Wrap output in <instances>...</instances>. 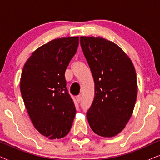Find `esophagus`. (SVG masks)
Masks as SVG:
<instances>
[{
  "instance_id": "34e87169",
  "label": "esophagus",
  "mask_w": 160,
  "mask_h": 160,
  "mask_svg": "<svg viewBox=\"0 0 160 160\" xmlns=\"http://www.w3.org/2000/svg\"><path fill=\"white\" fill-rule=\"evenodd\" d=\"M81 100H82V96H81V95H78V96H77V97H76V100H77L78 102L81 101Z\"/></svg>"
}]
</instances>
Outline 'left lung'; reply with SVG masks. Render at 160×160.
<instances>
[{
    "mask_svg": "<svg viewBox=\"0 0 160 160\" xmlns=\"http://www.w3.org/2000/svg\"><path fill=\"white\" fill-rule=\"evenodd\" d=\"M95 82V98L87 113L93 132L102 137L119 134L130 120L137 98L135 70L116 43L100 37H80Z\"/></svg>",
    "mask_w": 160,
    "mask_h": 160,
    "instance_id": "obj_1",
    "label": "left lung"
}]
</instances>
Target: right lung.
Listing matches in <instances>:
<instances>
[{
	"instance_id": "add662e5",
	"label": "right lung",
	"mask_w": 160,
	"mask_h": 160,
	"mask_svg": "<svg viewBox=\"0 0 160 160\" xmlns=\"http://www.w3.org/2000/svg\"><path fill=\"white\" fill-rule=\"evenodd\" d=\"M79 37L54 39L43 44L26 61L20 90L35 128L49 139L64 138L76 115L68 92L65 72L76 54Z\"/></svg>"
}]
</instances>
